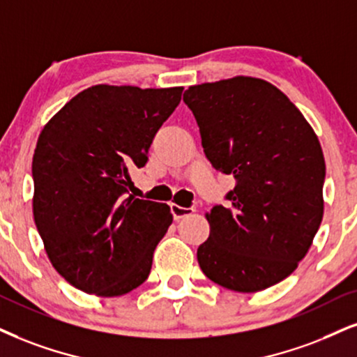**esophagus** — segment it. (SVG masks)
Instances as JSON below:
<instances>
[{"label": "esophagus", "instance_id": "obj_1", "mask_svg": "<svg viewBox=\"0 0 357 357\" xmlns=\"http://www.w3.org/2000/svg\"><path fill=\"white\" fill-rule=\"evenodd\" d=\"M170 210H172V215H174V220H180L183 217H187V215H190L193 212V208H187V206H180V205H175L172 204L170 205Z\"/></svg>", "mask_w": 357, "mask_h": 357}]
</instances>
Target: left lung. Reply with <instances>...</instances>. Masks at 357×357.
I'll return each instance as SVG.
<instances>
[{
    "instance_id": "1",
    "label": "left lung",
    "mask_w": 357,
    "mask_h": 357,
    "mask_svg": "<svg viewBox=\"0 0 357 357\" xmlns=\"http://www.w3.org/2000/svg\"><path fill=\"white\" fill-rule=\"evenodd\" d=\"M202 147L215 170L235 177L206 220L197 250L206 278L255 293L288 278L323 220L326 177L319 140L303 114L263 79L238 76L188 87Z\"/></svg>"
}]
</instances>
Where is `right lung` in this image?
I'll return each instance as SVG.
<instances>
[{"label":"right lung","mask_w":357,"mask_h":357,"mask_svg":"<svg viewBox=\"0 0 357 357\" xmlns=\"http://www.w3.org/2000/svg\"><path fill=\"white\" fill-rule=\"evenodd\" d=\"M183 87L92 86L44 126L33 157V215L52 266L74 288L121 296L147 280L170 206L129 195Z\"/></svg>","instance_id":"right-lung-1"}]
</instances>
